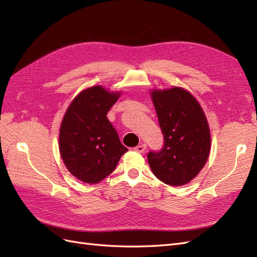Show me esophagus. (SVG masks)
<instances>
[{
    "label": "esophagus",
    "mask_w": 257,
    "mask_h": 257,
    "mask_svg": "<svg viewBox=\"0 0 257 257\" xmlns=\"http://www.w3.org/2000/svg\"><path fill=\"white\" fill-rule=\"evenodd\" d=\"M146 149H147V144H140V146L135 148V151H137V152L139 153H143L144 151H146Z\"/></svg>",
    "instance_id": "esophagus-1"
}]
</instances>
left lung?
I'll list each match as a JSON object with an SVG mask.
<instances>
[{"label": "left lung", "instance_id": "8db88e82", "mask_svg": "<svg viewBox=\"0 0 257 257\" xmlns=\"http://www.w3.org/2000/svg\"><path fill=\"white\" fill-rule=\"evenodd\" d=\"M152 101L164 135L161 151H151L148 161L153 174L169 186L191 181L205 165L210 151L206 116L195 97L174 87L153 90Z\"/></svg>", "mask_w": 257, "mask_h": 257}]
</instances>
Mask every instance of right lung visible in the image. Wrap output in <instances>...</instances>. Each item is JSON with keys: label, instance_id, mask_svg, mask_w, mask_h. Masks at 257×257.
<instances>
[{"label": "right lung", "instance_id": "right-lung-1", "mask_svg": "<svg viewBox=\"0 0 257 257\" xmlns=\"http://www.w3.org/2000/svg\"><path fill=\"white\" fill-rule=\"evenodd\" d=\"M119 95L101 85L85 89L72 100L63 118L62 160L69 173L85 183H97L110 175L128 151L106 117Z\"/></svg>", "mask_w": 257, "mask_h": 257}]
</instances>
